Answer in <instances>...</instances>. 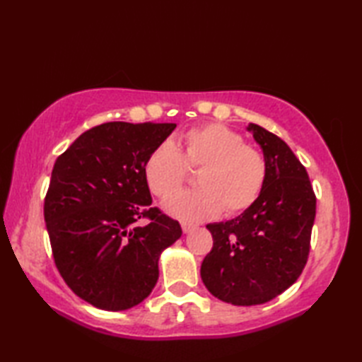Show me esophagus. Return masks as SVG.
<instances>
[{
  "label": "esophagus",
  "instance_id": "esophagus-1",
  "mask_svg": "<svg viewBox=\"0 0 362 362\" xmlns=\"http://www.w3.org/2000/svg\"><path fill=\"white\" fill-rule=\"evenodd\" d=\"M196 227L193 226V224H188V222H182V230H183V233H189V232H193Z\"/></svg>",
  "mask_w": 362,
  "mask_h": 362
}]
</instances>
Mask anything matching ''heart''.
<instances>
[{
    "label": "heart",
    "instance_id": "b5f03b06",
    "mask_svg": "<svg viewBox=\"0 0 362 362\" xmlns=\"http://www.w3.org/2000/svg\"><path fill=\"white\" fill-rule=\"evenodd\" d=\"M185 151L171 138L157 144L144 163V179L152 194L166 197L186 180L188 167L202 169L201 189L180 192L165 201L174 218L201 222L240 214L258 201L267 182V161L244 138L221 124L191 129L183 136Z\"/></svg>",
    "mask_w": 362,
    "mask_h": 362
}]
</instances>
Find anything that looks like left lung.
Instances as JSON below:
<instances>
[{
  "instance_id": "1",
  "label": "left lung",
  "mask_w": 362,
  "mask_h": 362,
  "mask_svg": "<svg viewBox=\"0 0 362 362\" xmlns=\"http://www.w3.org/2000/svg\"><path fill=\"white\" fill-rule=\"evenodd\" d=\"M247 130L267 161L266 187L238 218L206 226L213 249L201 266L206 289L238 306L266 303L296 283L308 261L316 218L308 173L289 146L258 124Z\"/></svg>"
}]
</instances>
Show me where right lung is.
I'll use <instances>...</instances> for the list:
<instances>
[{
    "instance_id": "right-lung-1",
    "label": "right lung",
    "mask_w": 362,
    "mask_h": 362,
    "mask_svg": "<svg viewBox=\"0 0 362 362\" xmlns=\"http://www.w3.org/2000/svg\"><path fill=\"white\" fill-rule=\"evenodd\" d=\"M174 122H104L83 132L52 168L45 222L54 263L76 296L105 311L141 303L158 280L161 250L182 235L157 206L144 163ZM148 218L146 226H136Z\"/></svg>"
}]
</instances>
